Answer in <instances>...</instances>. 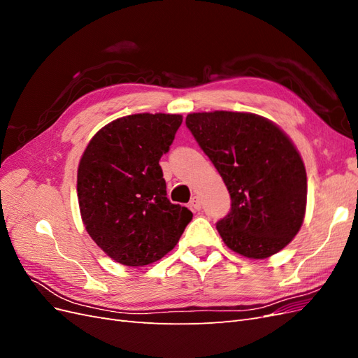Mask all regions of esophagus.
I'll return each mask as SVG.
<instances>
[{
	"label": "esophagus",
	"instance_id": "34e87169",
	"mask_svg": "<svg viewBox=\"0 0 358 358\" xmlns=\"http://www.w3.org/2000/svg\"><path fill=\"white\" fill-rule=\"evenodd\" d=\"M189 206H191V209H194V210H200V209H201V201H200V197L194 196V197L191 199V201H189Z\"/></svg>",
	"mask_w": 358,
	"mask_h": 358
}]
</instances>
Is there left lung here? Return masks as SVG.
Listing matches in <instances>:
<instances>
[{
    "label": "left lung",
    "mask_w": 358,
    "mask_h": 358,
    "mask_svg": "<svg viewBox=\"0 0 358 358\" xmlns=\"http://www.w3.org/2000/svg\"><path fill=\"white\" fill-rule=\"evenodd\" d=\"M230 192L216 229L248 258H267L294 237L306 210V170L291 140L252 113H191L185 121Z\"/></svg>",
    "instance_id": "obj_1"
}]
</instances>
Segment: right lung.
<instances>
[{
	"instance_id": "add662e5",
	"label": "right lung",
	"mask_w": 358,
	"mask_h": 358,
	"mask_svg": "<svg viewBox=\"0 0 358 358\" xmlns=\"http://www.w3.org/2000/svg\"><path fill=\"white\" fill-rule=\"evenodd\" d=\"M180 115L138 113L101 128L85 149L78 199L86 231L124 266L158 262L179 242L192 212L167 199L159 166Z\"/></svg>"
}]
</instances>
